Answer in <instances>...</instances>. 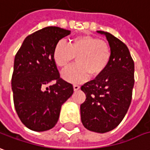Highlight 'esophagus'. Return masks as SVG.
Segmentation results:
<instances>
[{"mask_svg": "<svg viewBox=\"0 0 150 150\" xmlns=\"http://www.w3.org/2000/svg\"><path fill=\"white\" fill-rule=\"evenodd\" d=\"M73 88H74V90H75V91H77V90H79L80 87H79L78 84H74V85H73Z\"/></svg>", "mask_w": 150, "mask_h": 150, "instance_id": "34e87169", "label": "esophagus"}]
</instances>
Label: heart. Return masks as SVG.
I'll use <instances>...</instances> for the list:
<instances>
[{"mask_svg":"<svg viewBox=\"0 0 150 150\" xmlns=\"http://www.w3.org/2000/svg\"><path fill=\"white\" fill-rule=\"evenodd\" d=\"M112 56L110 46L97 38L82 35L74 38L69 44L60 41L53 50V59L66 69L76 57V65L62 72V77L71 83H81L88 76L97 77L107 69Z\"/></svg>","mask_w":150,"mask_h":150,"instance_id":"obj_1","label":"heart"}]
</instances>
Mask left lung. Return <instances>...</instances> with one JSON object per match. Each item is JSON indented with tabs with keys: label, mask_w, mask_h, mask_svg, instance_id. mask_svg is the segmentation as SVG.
<instances>
[{
	"label": "left lung",
	"mask_w": 150,
	"mask_h": 150,
	"mask_svg": "<svg viewBox=\"0 0 150 150\" xmlns=\"http://www.w3.org/2000/svg\"><path fill=\"white\" fill-rule=\"evenodd\" d=\"M98 33L107 38L112 56L107 69L81 86L86 99L80 105V115L88 131L105 133L116 128L128 111L135 83V65L124 42L109 33Z\"/></svg>",
	"instance_id": "obj_1"
}]
</instances>
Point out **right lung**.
<instances>
[{"label":"right lung","mask_w":150,"mask_h":150,"mask_svg":"<svg viewBox=\"0 0 150 150\" xmlns=\"http://www.w3.org/2000/svg\"><path fill=\"white\" fill-rule=\"evenodd\" d=\"M71 33L59 27H46L28 35L16 53L11 87L16 112L28 129L45 131L57 123L62 105L74 92L72 84L60 78L53 50ZM55 80L49 87L45 85Z\"/></svg>","instance_id":"obj_1"}]
</instances>
